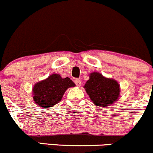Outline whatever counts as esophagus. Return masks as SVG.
I'll return each mask as SVG.
<instances>
[{
    "mask_svg": "<svg viewBox=\"0 0 153 153\" xmlns=\"http://www.w3.org/2000/svg\"><path fill=\"white\" fill-rule=\"evenodd\" d=\"M75 83L76 84V85H78V86H80V85H81V81H80V80L79 79H75Z\"/></svg>",
    "mask_w": 153,
    "mask_h": 153,
    "instance_id": "34e87169",
    "label": "esophagus"
}]
</instances>
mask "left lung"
Wrapping results in <instances>:
<instances>
[{
    "label": "left lung",
    "mask_w": 153,
    "mask_h": 153,
    "mask_svg": "<svg viewBox=\"0 0 153 153\" xmlns=\"http://www.w3.org/2000/svg\"><path fill=\"white\" fill-rule=\"evenodd\" d=\"M84 88L91 102L100 107L110 106L116 102L120 97L118 82L106 78L98 72L89 74V79L85 83Z\"/></svg>",
    "instance_id": "1"
}]
</instances>
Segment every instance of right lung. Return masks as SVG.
<instances>
[{
  "instance_id": "right-lung-1",
  "label": "right lung",
  "mask_w": 153,
  "mask_h": 153,
  "mask_svg": "<svg viewBox=\"0 0 153 153\" xmlns=\"http://www.w3.org/2000/svg\"><path fill=\"white\" fill-rule=\"evenodd\" d=\"M74 86L75 84L68 77L63 78L53 73L34 85L32 90L33 100L43 108L51 107L61 101L68 88Z\"/></svg>"
}]
</instances>
